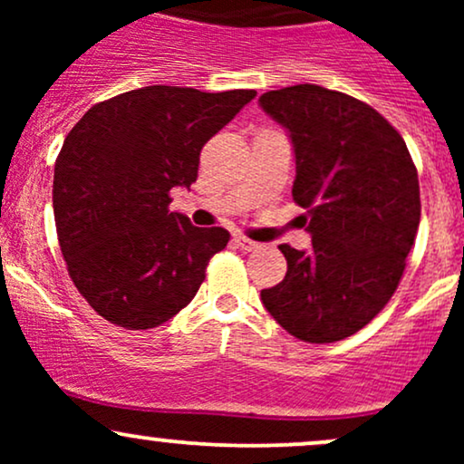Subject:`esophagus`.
Listing matches in <instances>:
<instances>
[{
    "mask_svg": "<svg viewBox=\"0 0 464 464\" xmlns=\"http://www.w3.org/2000/svg\"><path fill=\"white\" fill-rule=\"evenodd\" d=\"M236 244L242 250H255V248L262 246V244H259V242H253V239H248V237H244V236H236Z\"/></svg>",
    "mask_w": 464,
    "mask_h": 464,
    "instance_id": "esophagus-1",
    "label": "esophagus"
}]
</instances>
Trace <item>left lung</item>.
<instances>
[{
	"label": "left lung",
	"mask_w": 464,
	"mask_h": 464,
	"mask_svg": "<svg viewBox=\"0 0 464 464\" xmlns=\"http://www.w3.org/2000/svg\"><path fill=\"white\" fill-rule=\"evenodd\" d=\"M295 148V202L310 250L281 244L287 273L262 303L287 334L335 343L377 316L406 268L420 220L419 177L406 141L369 104L318 84L259 98Z\"/></svg>",
	"instance_id": "obj_1"
}]
</instances>
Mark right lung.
Masks as SVG:
<instances>
[{"label":"right lung","instance_id":"obj_1","mask_svg":"<svg viewBox=\"0 0 464 464\" xmlns=\"http://www.w3.org/2000/svg\"><path fill=\"white\" fill-rule=\"evenodd\" d=\"M255 95L152 84L92 106L69 130L52 189L58 244L106 321L152 329L196 296L231 236L169 211V191L194 183L202 146Z\"/></svg>","mask_w":464,"mask_h":464}]
</instances>
